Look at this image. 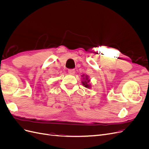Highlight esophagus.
<instances>
[{"label":"esophagus","mask_w":149,"mask_h":149,"mask_svg":"<svg viewBox=\"0 0 149 149\" xmlns=\"http://www.w3.org/2000/svg\"><path fill=\"white\" fill-rule=\"evenodd\" d=\"M68 73H69L70 74L73 75V74H75L76 71H75V70H74V69H71V70H68Z\"/></svg>","instance_id":"1"}]
</instances>
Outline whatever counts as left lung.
<instances>
[{"label": "left lung", "instance_id": "obj_1", "mask_svg": "<svg viewBox=\"0 0 149 149\" xmlns=\"http://www.w3.org/2000/svg\"><path fill=\"white\" fill-rule=\"evenodd\" d=\"M83 77V81H81L82 84L84 86L85 88H91V84H90V81H91V79H89V76L88 75H84L83 74L81 76Z\"/></svg>", "mask_w": 149, "mask_h": 149}]
</instances>
